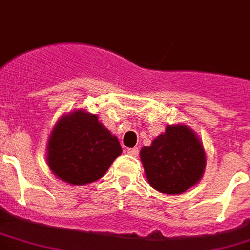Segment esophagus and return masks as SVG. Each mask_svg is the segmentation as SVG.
<instances>
[{"label": "esophagus", "instance_id": "esophagus-1", "mask_svg": "<svg viewBox=\"0 0 250 250\" xmlns=\"http://www.w3.org/2000/svg\"><path fill=\"white\" fill-rule=\"evenodd\" d=\"M127 153L131 156H133V157H138L139 149L138 148H128V149H127Z\"/></svg>", "mask_w": 250, "mask_h": 250}]
</instances>
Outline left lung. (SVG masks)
<instances>
[{
	"label": "left lung",
	"mask_w": 250,
	"mask_h": 250,
	"mask_svg": "<svg viewBox=\"0 0 250 250\" xmlns=\"http://www.w3.org/2000/svg\"><path fill=\"white\" fill-rule=\"evenodd\" d=\"M148 184L163 194L178 195L201 181L206 152L197 133L184 123L169 125L165 132L140 150Z\"/></svg>",
	"instance_id": "left-lung-1"
}]
</instances>
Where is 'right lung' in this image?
Wrapping results in <instances>:
<instances>
[{
	"mask_svg": "<svg viewBox=\"0 0 250 250\" xmlns=\"http://www.w3.org/2000/svg\"><path fill=\"white\" fill-rule=\"evenodd\" d=\"M122 155L121 143L95 114L74 110L59 118L47 143V164L59 180L87 185Z\"/></svg>",
	"mask_w": 250,
	"mask_h": 250,
	"instance_id": "right-lung-1",
	"label": "right lung"
}]
</instances>
